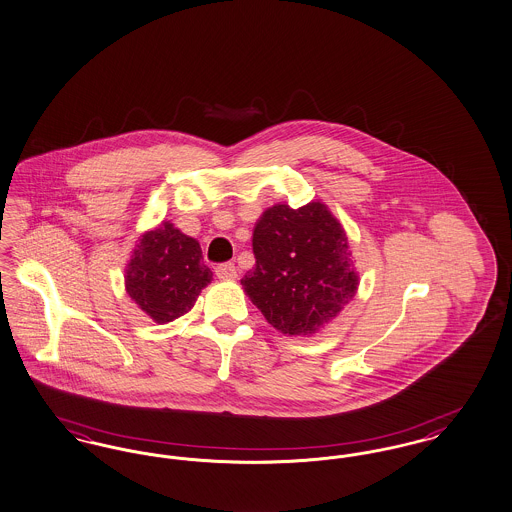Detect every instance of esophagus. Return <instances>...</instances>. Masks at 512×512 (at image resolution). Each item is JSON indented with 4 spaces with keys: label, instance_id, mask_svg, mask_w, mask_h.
<instances>
[{
    "label": "esophagus",
    "instance_id": "esophagus-1",
    "mask_svg": "<svg viewBox=\"0 0 512 512\" xmlns=\"http://www.w3.org/2000/svg\"><path fill=\"white\" fill-rule=\"evenodd\" d=\"M217 279H235L237 277V268L231 262L225 264H217L216 266Z\"/></svg>",
    "mask_w": 512,
    "mask_h": 512
}]
</instances>
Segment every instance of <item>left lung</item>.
Segmentation results:
<instances>
[{
	"label": "left lung",
	"mask_w": 512,
	"mask_h": 512,
	"mask_svg": "<svg viewBox=\"0 0 512 512\" xmlns=\"http://www.w3.org/2000/svg\"><path fill=\"white\" fill-rule=\"evenodd\" d=\"M252 250L256 266L241 285L285 335L316 333L356 293L347 235L322 202L266 210L254 227Z\"/></svg>",
	"instance_id": "8db88e82"
}]
</instances>
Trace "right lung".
<instances>
[{
    "label": "right lung",
    "mask_w": 512,
    "mask_h": 512,
    "mask_svg": "<svg viewBox=\"0 0 512 512\" xmlns=\"http://www.w3.org/2000/svg\"><path fill=\"white\" fill-rule=\"evenodd\" d=\"M212 281L198 241L169 221L142 235L127 268V293L154 322L181 318Z\"/></svg>",
    "instance_id": "1"
}]
</instances>
